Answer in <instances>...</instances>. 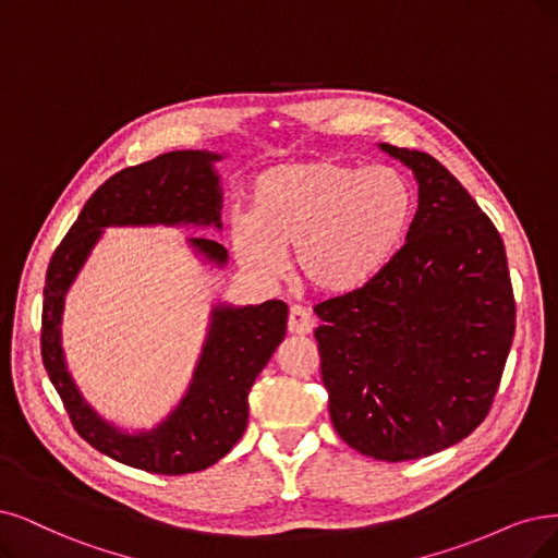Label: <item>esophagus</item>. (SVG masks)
Segmentation results:
<instances>
[{"label": "esophagus", "instance_id": "34e87169", "mask_svg": "<svg viewBox=\"0 0 558 558\" xmlns=\"http://www.w3.org/2000/svg\"><path fill=\"white\" fill-rule=\"evenodd\" d=\"M313 326H315V322H313L311 313H305L299 305L290 307V317H287V328H290V333L307 336L313 331Z\"/></svg>", "mask_w": 558, "mask_h": 558}]
</instances>
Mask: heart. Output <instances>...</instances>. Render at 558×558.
<instances>
[{
  "mask_svg": "<svg viewBox=\"0 0 558 558\" xmlns=\"http://www.w3.org/2000/svg\"><path fill=\"white\" fill-rule=\"evenodd\" d=\"M414 218V193L393 168L340 160L284 162L251 189V218L232 222V247L247 274L276 280L296 253L299 280L319 296H352L396 259Z\"/></svg>",
  "mask_w": 558,
  "mask_h": 558,
  "instance_id": "b5f03b06",
  "label": "heart"
}]
</instances>
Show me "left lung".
<instances>
[{"instance_id":"1","label":"left lung","mask_w":558,"mask_h":558,"mask_svg":"<svg viewBox=\"0 0 558 558\" xmlns=\"http://www.w3.org/2000/svg\"><path fill=\"white\" fill-rule=\"evenodd\" d=\"M414 172L407 243L365 290L315 307L328 414L367 458L404 462L456 446L492 407L514 336L497 227L423 151L381 142Z\"/></svg>"}]
</instances>
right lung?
Wrapping results in <instances>:
<instances>
[{"instance_id": "right-lung-1", "label": "right lung", "mask_w": 558, "mask_h": 558, "mask_svg": "<svg viewBox=\"0 0 558 558\" xmlns=\"http://www.w3.org/2000/svg\"><path fill=\"white\" fill-rule=\"evenodd\" d=\"M214 151H170L110 177L54 251L44 290L40 354L77 435L102 456L149 473H193L216 464L243 437L247 393L284 338L287 305L214 303L193 379L179 404L151 429H121L77 390L61 347L66 294L108 227H216L222 189ZM193 253L222 268L227 251L211 239H189Z\"/></svg>"}]
</instances>
